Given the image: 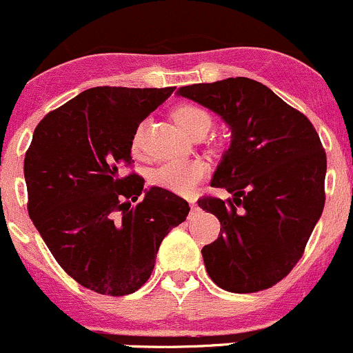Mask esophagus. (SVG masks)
I'll return each mask as SVG.
<instances>
[{"label": "esophagus", "mask_w": 353, "mask_h": 353, "mask_svg": "<svg viewBox=\"0 0 353 353\" xmlns=\"http://www.w3.org/2000/svg\"><path fill=\"white\" fill-rule=\"evenodd\" d=\"M188 202H190V207H192V209H197V203H195V199H194V197L188 199Z\"/></svg>", "instance_id": "esophagus-1"}]
</instances>
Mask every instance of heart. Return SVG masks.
Wrapping results in <instances>:
<instances>
[{"mask_svg":"<svg viewBox=\"0 0 353 353\" xmlns=\"http://www.w3.org/2000/svg\"><path fill=\"white\" fill-rule=\"evenodd\" d=\"M173 121L178 127L188 134L197 132L202 127L210 125V117L205 110L197 105L183 103L173 110ZM130 151L141 154L143 151V129H137L130 143ZM207 165L199 159H176V161L163 163L151 173V183L163 190L173 194H188L199 181L207 176Z\"/></svg>","mask_w":353,"mask_h":353,"instance_id":"b5f03b06","label":"heart"}]
</instances>
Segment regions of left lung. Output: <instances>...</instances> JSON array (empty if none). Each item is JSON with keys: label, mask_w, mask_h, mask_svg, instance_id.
Segmentation results:
<instances>
[{"label": "left lung", "mask_w": 353, "mask_h": 353, "mask_svg": "<svg viewBox=\"0 0 353 353\" xmlns=\"http://www.w3.org/2000/svg\"><path fill=\"white\" fill-rule=\"evenodd\" d=\"M224 119L231 146L199 207L221 223L219 238L202 248L207 274L221 289L250 294L270 289L303 256L325 207L326 152L318 132L261 83L228 78L178 88Z\"/></svg>", "instance_id": "left-lung-1"}]
</instances>
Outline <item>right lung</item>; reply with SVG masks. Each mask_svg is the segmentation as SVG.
Instances as JSON below:
<instances>
[{
    "label": "right lung",
    "mask_w": 353,
    "mask_h": 353,
    "mask_svg": "<svg viewBox=\"0 0 353 353\" xmlns=\"http://www.w3.org/2000/svg\"><path fill=\"white\" fill-rule=\"evenodd\" d=\"M173 92L175 86L86 90L39 122L25 152L34 226L69 277L103 296L121 297L146 284L163 238L190 210L185 199L158 187L139 197L144 178L123 173L132 168L130 143L139 123Z\"/></svg>",
    "instance_id": "1"
}]
</instances>
